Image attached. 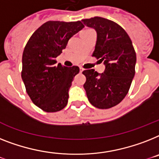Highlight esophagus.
Instances as JSON below:
<instances>
[{
	"label": "esophagus",
	"mask_w": 159,
	"mask_h": 159,
	"mask_svg": "<svg viewBox=\"0 0 159 159\" xmlns=\"http://www.w3.org/2000/svg\"><path fill=\"white\" fill-rule=\"evenodd\" d=\"M83 71H84V68H80V72H81V73H82V72H83Z\"/></svg>",
	"instance_id": "esophagus-1"
}]
</instances>
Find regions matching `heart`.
<instances>
[{"mask_svg": "<svg viewBox=\"0 0 159 159\" xmlns=\"http://www.w3.org/2000/svg\"><path fill=\"white\" fill-rule=\"evenodd\" d=\"M91 30V29H84V30L82 31V33H83V32H87V31H90Z\"/></svg>", "mask_w": 159, "mask_h": 159, "instance_id": "b5f03b06", "label": "heart"}]
</instances>
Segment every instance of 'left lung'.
Listing matches in <instances>:
<instances>
[{"mask_svg": "<svg viewBox=\"0 0 159 159\" xmlns=\"http://www.w3.org/2000/svg\"><path fill=\"white\" fill-rule=\"evenodd\" d=\"M82 21L96 31L97 41L92 56L105 64L101 74L95 69L84 70L82 73L86 80L83 86L93 106L110 109L119 104L128 93L135 72V49L128 34L115 22L101 17Z\"/></svg>", "mask_w": 159, "mask_h": 159, "instance_id": "8db88e82", "label": "left lung"}]
</instances>
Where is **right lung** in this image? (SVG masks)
I'll use <instances>...</instances> for the list:
<instances>
[{"mask_svg":"<svg viewBox=\"0 0 159 159\" xmlns=\"http://www.w3.org/2000/svg\"><path fill=\"white\" fill-rule=\"evenodd\" d=\"M83 28L81 21H48L26 44L22 79L33 104L45 112H58L68 104V90L79 68L56 65L55 59L66 48L68 40Z\"/></svg>","mask_w":159,"mask_h":159,"instance_id":"add662e5","label":"right lung"}]
</instances>
